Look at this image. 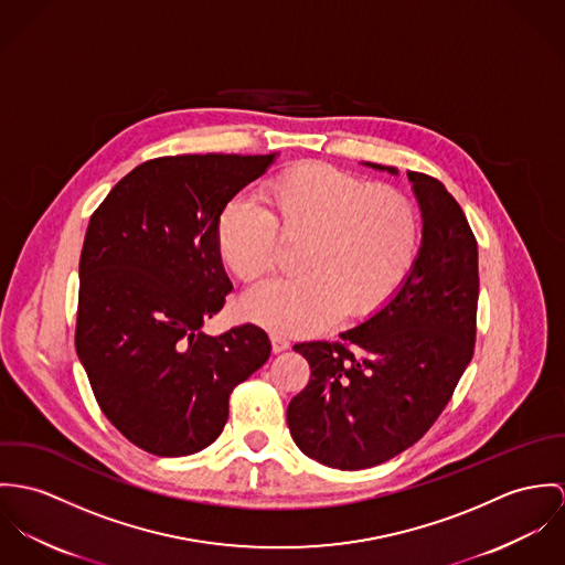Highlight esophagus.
<instances>
[{"mask_svg": "<svg viewBox=\"0 0 565 565\" xmlns=\"http://www.w3.org/2000/svg\"><path fill=\"white\" fill-rule=\"evenodd\" d=\"M270 347H273V353H281V351H286L290 347V342H288V338H284L279 333H273L270 335Z\"/></svg>", "mask_w": 565, "mask_h": 565, "instance_id": "esophagus-1", "label": "esophagus"}]
</instances>
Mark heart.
I'll return each instance as SVG.
<instances>
[{"mask_svg": "<svg viewBox=\"0 0 565 565\" xmlns=\"http://www.w3.org/2000/svg\"><path fill=\"white\" fill-rule=\"evenodd\" d=\"M257 196L230 199L216 216V249L243 281L277 264L279 236L301 241L297 277L268 279L243 299L247 318L275 333H312L340 313L376 312L412 268L418 214L401 190L366 184L324 162L266 180Z\"/></svg>", "mask_w": 565, "mask_h": 565, "instance_id": "obj_1", "label": "heart"}]
</instances>
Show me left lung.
Wrapping results in <instances>:
<instances>
[{"label": "left lung", "instance_id": "8db88e82", "mask_svg": "<svg viewBox=\"0 0 565 565\" xmlns=\"http://www.w3.org/2000/svg\"><path fill=\"white\" fill-rule=\"evenodd\" d=\"M369 167L398 175L394 167ZM423 212V245L398 292L338 342H301L310 383L288 405L295 444L340 470L379 466L423 438L475 353L477 238L455 196L407 171Z\"/></svg>", "mask_w": 565, "mask_h": 565}]
</instances>
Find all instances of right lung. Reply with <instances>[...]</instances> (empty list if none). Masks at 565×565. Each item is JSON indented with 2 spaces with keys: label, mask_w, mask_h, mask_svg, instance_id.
I'll use <instances>...</instances> for the list:
<instances>
[{
  "label": "right lung",
  "mask_w": 565,
  "mask_h": 565,
  "mask_svg": "<svg viewBox=\"0 0 565 565\" xmlns=\"http://www.w3.org/2000/svg\"><path fill=\"white\" fill-rule=\"evenodd\" d=\"M164 156L129 171L93 212L79 255L75 351L106 418L158 457L221 436L232 390L270 355L252 322L205 335L232 281L216 216L275 160Z\"/></svg>",
  "instance_id": "right-lung-1"
}]
</instances>
